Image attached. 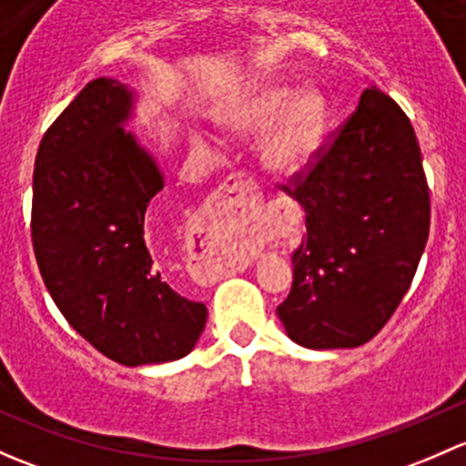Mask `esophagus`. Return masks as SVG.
<instances>
[{
  "label": "esophagus",
  "mask_w": 466,
  "mask_h": 466,
  "mask_svg": "<svg viewBox=\"0 0 466 466\" xmlns=\"http://www.w3.org/2000/svg\"><path fill=\"white\" fill-rule=\"evenodd\" d=\"M260 199V188L256 181L247 175L228 177L224 186L215 193L213 204L208 206L204 215L199 218V233L204 235V242L210 248H218L215 253L213 267H210V276L222 278L227 276L231 268L238 265L224 248V239L233 231L235 224L242 222L248 213V206H253Z\"/></svg>",
  "instance_id": "obj_1"
}]
</instances>
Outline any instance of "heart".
Wrapping results in <instances>:
<instances>
[{
    "label": "heart",
    "instance_id": "heart-1",
    "mask_svg": "<svg viewBox=\"0 0 466 466\" xmlns=\"http://www.w3.org/2000/svg\"><path fill=\"white\" fill-rule=\"evenodd\" d=\"M219 123L239 137L267 129L258 141V159L273 175L291 177L305 170L320 150L328 105L316 89L267 83L231 100L219 112ZM188 141L201 152H213L218 146L215 137L199 127L188 129Z\"/></svg>",
    "mask_w": 466,
    "mask_h": 466
}]
</instances>
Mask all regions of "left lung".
<instances>
[{"label": "left lung", "mask_w": 466, "mask_h": 466, "mask_svg": "<svg viewBox=\"0 0 466 466\" xmlns=\"http://www.w3.org/2000/svg\"><path fill=\"white\" fill-rule=\"evenodd\" d=\"M307 238L278 319L309 350L359 348L395 314L429 239L431 201L415 129L370 85L309 175L287 190Z\"/></svg>", "instance_id": "obj_1"}]
</instances>
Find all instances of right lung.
<instances>
[{"label":"right lung","mask_w":466,"mask_h":466,"mask_svg":"<svg viewBox=\"0 0 466 466\" xmlns=\"http://www.w3.org/2000/svg\"><path fill=\"white\" fill-rule=\"evenodd\" d=\"M137 89L98 78L42 137L33 172V248L66 323L121 366L186 357L204 332V303L167 282L147 238L166 179L127 132Z\"/></svg>","instance_id":"obj_1"}]
</instances>
